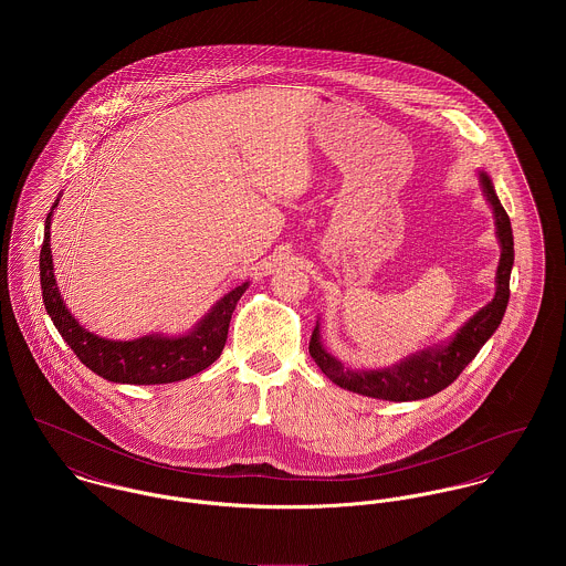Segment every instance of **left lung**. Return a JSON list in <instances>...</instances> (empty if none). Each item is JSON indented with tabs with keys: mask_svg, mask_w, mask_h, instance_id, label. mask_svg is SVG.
Returning a JSON list of instances; mask_svg holds the SVG:
<instances>
[{
	"mask_svg": "<svg viewBox=\"0 0 566 566\" xmlns=\"http://www.w3.org/2000/svg\"><path fill=\"white\" fill-rule=\"evenodd\" d=\"M480 182H482L485 200L494 213L496 240L501 245V256H499L496 276H494L496 290L492 301L473 318L462 324L449 339L427 346L422 350H416L392 366H384L375 370L344 368V364L324 348L321 323H316L312 342H310V353L335 386L348 392H357V395L381 399V401H418V399L433 397L460 377V373L475 359L480 348L499 328L507 307V298H510L514 238H512L510 218L501 207L494 185L485 171H480Z\"/></svg>",
	"mask_w": 566,
	"mask_h": 566,
	"instance_id": "8db88e82",
	"label": "left lung"
}]
</instances>
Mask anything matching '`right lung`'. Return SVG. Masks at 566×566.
<instances>
[{
  "instance_id": "right-lung-1",
  "label": "right lung",
  "mask_w": 566,
  "mask_h": 566,
  "mask_svg": "<svg viewBox=\"0 0 566 566\" xmlns=\"http://www.w3.org/2000/svg\"><path fill=\"white\" fill-rule=\"evenodd\" d=\"M54 200L48 218H45V238L41 245V290L43 305L50 314L52 323L63 335V339L72 346L82 364L113 384H130V386H157L174 384L198 375L209 368L227 344L229 324L235 312L238 301L248 290V281L224 294L211 310L189 328L185 335H163L153 333L137 339H108L99 337L93 331L84 328L67 310L59 283L54 276L52 248H50V227L54 209L59 207Z\"/></svg>"
}]
</instances>
